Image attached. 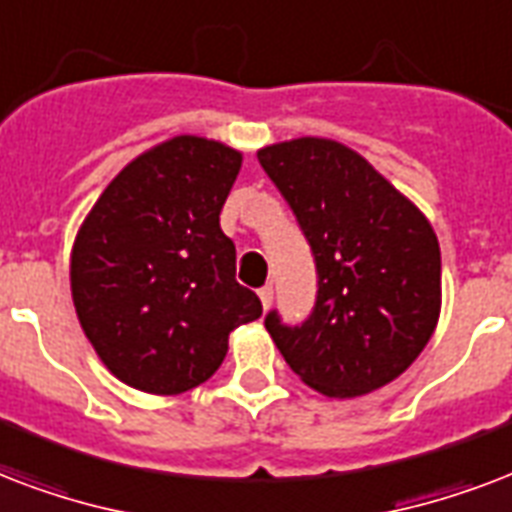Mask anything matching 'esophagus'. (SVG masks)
<instances>
[{"label":"esophagus","instance_id":"1","mask_svg":"<svg viewBox=\"0 0 512 512\" xmlns=\"http://www.w3.org/2000/svg\"><path fill=\"white\" fill-rule=\"evenodd\" d=\"M259 299H261V307H264V310H269V307H272V299H275V291H272V285H264V288H261Z\"/></svg>","mask_w":512,"mask_h":512}]
</instances>
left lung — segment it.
Wrapping results in <instances>:
<instances>
[{
  "mask_svg": "<svg viewBox=\"0 0 512 512\" xmlns=\"http://www.w3.org/2000/svg\"><path fill=\"white\" fill-rule=\"evenodd\" d=\"M318 264L310 320L264 326L293 374L326 398H358L398 379L441 318L433 224L355 149L301 136L259 149Z\"/></svg>",
  "mask_w": 512,
  "mask_h": 512,
  "instance_id": "1",
  "label": "left lung"
}]
</instances>
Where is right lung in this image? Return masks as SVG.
Instances as JSON below:
<instances>
[{
  "label": "right lung",
  "instance_id": "obj_1",
  "mask_svg": "<svg viewBox=\"0 0 512 512\" xmlns=\"http://www.w3.org/2000/svg\"><path fill=\"white\" fill-rule=\"evenodd\" d=\"M243 152L173 136L130 160L95 200L71 245L79 326L128 387L181 395L227 358L229 334L261 318L235 280L219 216Z\"/></svg>",
  "mask_w": 512,
  "mask_h": 512
}]
</instances>
